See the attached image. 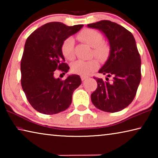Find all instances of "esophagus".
Returning <instances> with one entry per match:
<instances>
[{"instance_id":"obj_1","label":"esophagus","mask_w":158,"mask_h":158,"mask_svg":"<svg viewBox=\"0 0 158 158\" xmlns=\"http://www.w3.org/2000/svg\"><path fill=\"white\" fill-rule=\"evenodd\" d=\"M87 79H89V77L86 76H81V79L82 81H84V80H86Z\"/></svg>"}]
</instances>
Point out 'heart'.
I'll return each mask as SVG.
<instances>
[{
  "label": "heart",
  "mask_w": 158,
  "mask_h": 158,
  "mask_svg": "<svg viewBox=\"0 0 158 158\" xmlns=\"http://www.w3.org/2000/svg\"><path fill=\"white\" fill-rule=\"evenodd\" d=\"M80 40L93 47L92 54L100 62H105L111 53V47L106 42H103V36L100 32L90 28H85L77 35ZM61 52L67 60H73L74 54V41L73 37H68L61 45ZM98 67V62L95 58L84 60H78L71 65V70L74 74L82 76L89 75Z\"/></svg>",
  "instance_id": "heart-1"
}]
</instances>
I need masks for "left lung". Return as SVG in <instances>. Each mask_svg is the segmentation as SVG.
Here are the masks:
<instances>
[{
	"instance_id": "left-lung-1",
	"label": "left lung",
	"mask_w": 158,
	"mask_h": 158,
	"mask_svg": "<svg viewBox=\"0 0 158 158\" xmlns=\"http://www.w3.org/2000/svg\"><path fill=\"white\" fill-rule=\"evenodd\" d=\"M107 37L111 53L99 73L112 77L111 81L93 77L98 87L90 98L98 109L106 112L123 110L135 98L141 81V57L133 35L122 26L109 20L89 23Z\"/></svg>"
}]
</instances>
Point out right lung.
Segmentation results:
<instances>
[{
    "label": "right lung",
    "instance_id": "obj_1",
    "mask_svg": "<svg viewBox=\"0 0 158 158\" xmlns=\"http://www.w3.org/2000/svg\"><path fill=\"white\" fill-rule=\"evenodd\" d=\"M49 22L33 31L26 40L21 60V83L31 105L40 113L52 115L68 109L74 90L81 84L79 75L55 79L57 70L68 73L69 67L61 52L63 41L83 27Z\"/></svg>",
    "mask_w": 158,
    "mask_h": 158
}]
</instances>
